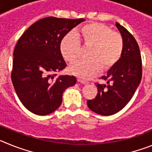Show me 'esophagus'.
<instances>
[{"label": "esophagus", "instance_id": "esophagus-1", "mask_svg": "<svg viewBox=\"0 0 152 152\" xmlns=\"http://www.w3.org/2000/svg\"><path fill=\"white\" fill-rule=\"evenodd\" d=\"M77 81L80 83H81V84H86L88 83V81H87V80H84V79H82V78H80V77H79V78H77Z\"/></svg>", "mask_w": 152, "mask_h": 152}]
</instances>
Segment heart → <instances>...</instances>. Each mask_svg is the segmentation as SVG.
<instances>
[{
	"mask_svg": "<svg viewBox=\"0 0 152 152\" xmlns=\"http://www.w3.org/2000/svg\"><path fill=\"white\" fill-rule=\"evenodd\" d=\"M91 47L88 59H80L70 66L71 73L81 77H90L118 62L123 51V39L107 25L92 23L81 26L77 33L64 36L60 43V52L64 59L73 62L80 56V44Z\"/></svg>",
	"mask_w": 152,
	"mask_h": 152,
	"instance_id": "b5f03b06",
	"label": "heart"
}]
</instances>
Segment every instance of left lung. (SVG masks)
<instances>
[{
	"label": "left lung",
	"instance_id": "left-lung-1",
	"mask_svg": "<svg viewBox=\"0 0 152 152\" xmlns=\"http://www.w3.org/2000/svg\"><path fill=\"white\" fill-rule=\"evenodd\" d=\"M116 26L123 39V54L118 62L102 77L107 80V84L96 83V96L87 101L91 110L102 116H110L124 108L142 80V58L139 45L124 26L117 22Z\"/></svg>",
	"mask_w": 152,
	"mask_h": 152
}]
</instances>
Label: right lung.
I'll use <instances>...</instances> for the list:
<instances>
[{
	"mask_svg": "<svg viewBox=\"0 0 152 152\" xmlns=\"http://www.w3.org/2000/svg\"><path fill=\"white\" fill-rule=\"evenodd\" d=\"M84 20L45 17L29 26L17 42L12 83L23 105L33 113L54 112L61 104L65 89L76 84L75 76H55L67 66L60 52L61 39Z\"/></svg>",
	"mask_w": 152,
	"mask_h": 152,
	"instance_id": "add662e5",
	"label": "right lung"
}]
</instances>
